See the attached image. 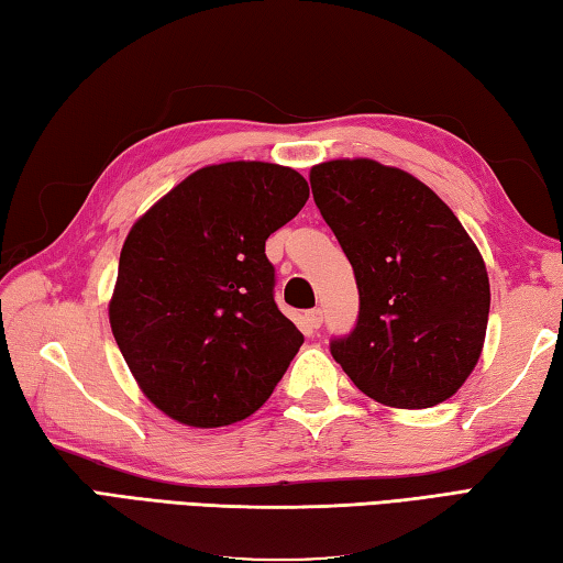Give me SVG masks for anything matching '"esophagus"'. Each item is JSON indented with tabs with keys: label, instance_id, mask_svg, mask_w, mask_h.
<instances>
[{
	"label": "esophagus",
	"instance_id": "obj_1",
	"mask_svg": "<svg viewBox=\"0 0 563 563\" xmlns=\"http://www.w3.org/2000/svg\"><path fill=\"white\" fill-rule=\"evenodd\" d=\"M303 321H306V325L309 328H321V323H323V311L321 309H311V311H306V316H303Z\"/></svg>",
	"mask_w": 563,
	"mask_h": 563
}]
</instances>
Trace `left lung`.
I'll return each instance as SVG.
<instances>
[{"label":"left lung","mask_w":563,"mask_h":563,"mask_svg":"<svg viewBox=\"0 0 563 563\" xmlns=\"http://www.w3.org/2000/svg\"><path fill=\"white\" fill-rule=\"evenodd\" d=\"M311 190L353 264L360 311L331 355L379 405L446 401L478 363L490 282L453 210L419 178L373 158L311 168Z\"/></svg>","instance_id":"1"}]
</instances>
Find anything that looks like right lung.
<instances>
[{"label": "right lung", "mask_w": 563, "mask_h": 563, "mask_svg": "<svg viewBox=\"0 0 563 563\" xmlns=\"http://www.w3.org/2000/svg\"><path fill=\"white\" fill-rule=\"evenodd\" d=\"M306 200L294 168L228 162L198 168L134 222L110 325L156 409L216 429L269 399L303 335L274 301L264 242Z\"/></svg>", "instance_id": "obj_1"}]
</instances>
